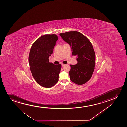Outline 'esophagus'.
<instances>
[{"instance_id":"obj_1","label":"esophagus","mask_w":127,"mask_h":127,"mask_svg":"<svg viewBox=\"0 0 127 127\" xmlns=\"http://www.w3.org/2000/svg\"><path fill=\"white\" fill-rule=\"evenodd\" d=\"M65 64H62V67H64V66H65Z\"/></svg>"}]
</instances>
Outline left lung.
<instances>
[{
	"label": "left lung",
	"instance_id": "1",
	"mask_svg": "<svg viewBox=\"0 0 127 127\" xmlns=\"http://www.w3.org/2000/svg\"><path fill=\"white\" fill-rule=\"evenodd\" d=\"M59 35L71 47L73 56H76V64H70V79L74 83L82 85L87 82L92 76L95 54L92 44L86 37L76 31L60 33Z\"/></svg>",
	"mask_w": 127,
	"mask_h": 127
}]
</instances>
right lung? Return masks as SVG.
Returning <instances> with one entry per match:
<instances>
[{"instance_id":"right-lung-1","label":"right lung","mask_w":127,"mask_h":127,"mask_svg":"<svg viewBox=\"0 0 127 127\" xmlns=\"http://www.w3.org/2000/svg\"><path fill=\"white\" fill-rule=\"evenodd\" d=\"M58 38L55 34L40 37L32 46L29 56V64L32 74L41 86L51 88L59 81L61 65L49 61Z\"/></svg>"}]
</instances>
